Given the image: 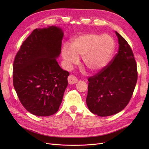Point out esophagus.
Returning <instances> with one entry per match:
<instances>
[{
	"mask_svg": "<svg viewBox=\"0 0 149 149\" xmlns=\"http://www.w3.org/2000/svg\"><path fill=\"white\" fill-rule=\"evenodd\" d=\"M68 83L70 84H75V83H77V81H78V80H77V78L74 75H70L68 77Z\"/></svg>",
	"mask_w": 149,
	"mask_h": 149,
	"instance_id": "34e87169",
	"label": "esophagus"
}]
</instances>
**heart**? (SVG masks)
Listing matches in <instances>:
<instances>
[{
    "label": "heart",
    "instance_id": "heart-1",
    "mask_svg": "<svg viewBox=\"0 0 149 149\" xmlns=\"http://www.w3.org/2000/svg\"><path fill=\"white\" fill-rule=\"evenodd\" d=\"M115 49V41L108 34L89 33L76 37L69 47L64 45L62 57L67 67L70 68L82 57L83 65L89 71L97 72L109 63Z\"/></svg>",
    "mask_w": 149,
    "mask_h": 149
}]
</instances>
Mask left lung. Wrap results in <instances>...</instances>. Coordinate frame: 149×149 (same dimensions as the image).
Returning a JSON list of instances; mask_svg holds the SVG:
<instances>
[{"label": "left lung", "mask_w": 149, "mask_h": 149, "mask_svg": "<svg viewBox=\"0 0 149 149\" xmlns=\"http://www.w3.org/2000/svg\"><path fill=\"white\" fill-rule=\"evenodd\" d=\"M119 48L109 65L88 79L86 104L100 116L121 112L129 103L137 82L134 55L127 41L115 31Z\"/></svg>", "instance_id": "1"}]
</instances>
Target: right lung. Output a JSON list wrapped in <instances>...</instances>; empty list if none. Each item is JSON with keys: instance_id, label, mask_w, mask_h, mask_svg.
<instances>
[{"instance_id": "1", "label": "right lung", "mask_w": 149, "mask_h": 149, "mask_svg": "<svg viewBox=\"0 0 149 149\" xmlns=\"http://www.w3.org/2000/svg\"><path fill=\"white\" fill-rule=\"evenodd\" d=\"M64 33L56 26L34 29L23 42L13 63V85L26 110L39 116L56 113L69 73L58 65Z\"/></svg>"}]
</instances>
